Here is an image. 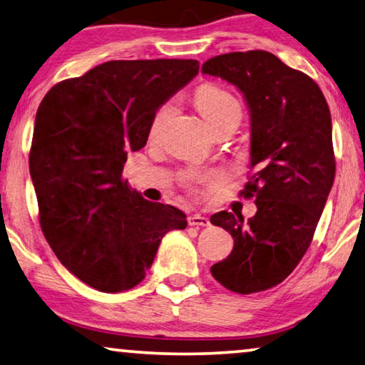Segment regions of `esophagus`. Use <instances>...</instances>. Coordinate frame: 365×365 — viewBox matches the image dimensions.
I'll return each instance as SVG.
<instances>
[{
	"instance_id": "esophagus-1",
	"label": "esophagus",
	"mask_w": 365,
	"mask_h": 365,
	"mask_svg": "<svg viewBox=\"0 0 365 365\" xmlns=\"http://www.w3.org/2000/svg\"><path fill=\"white\" fill-rule=\"evenodd\" d=\"M188 224L193 225V227H210L211 225L210 219L201 216V214H192V216H188Z\"/></svg>"
}]
</instances>
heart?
Wrapping results in <instances>:
<instances>
[{"mask_svg": "<svg viewBox=\"0 0 365 365\" xmlns=\"http://www.w3.org/2000/svg\"><path fill=\"white\" fill-rule=\"evenodd\" d=\"M195 102L198 106L200 112L203 113L207 123L214 130L216 126L225 123V121L240 118V103L232 92L227 91L222 86L217 84H203L200 86L195 92ZM172 103L167 102L162 106L154 115L151 133H155L165 120L167 113L170 112ZM185 182L188 185L203 183V185H214L219 182V175L216 172H201V173H188L185 175Z\"/></svg>", "mask_w": 365, "mask_h": 365, "instance_id": "heart-1", "label": "heart"}]
</instances>
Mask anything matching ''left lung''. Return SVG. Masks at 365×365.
Segmentation results:
<instances>
[{"label": "left lung", "mask_w": 365, "mask_h": 365, "mask_svg": "<svg viewBox=\"0 0 365 365\" xmlns=\"http://www.w3.org/2000/svg\"><path fill=\"white\" fill-rule=\"evenodd\" d=\"M201 71L237 86L250 107L252 167L239 195L257 203L248 221L227 211L211 216L234 239L232 253L211 273L232 292H262L284 281L309 250L333 187L329 108L314 79L269 51L217 55Z\"/></svg>", "instance_id": "8db88e82"}]
</instances>
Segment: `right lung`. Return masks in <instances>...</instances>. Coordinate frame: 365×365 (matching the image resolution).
<instances>
[{
  "instance_id": "obj_1",
  "label": "right lung",
  "mask_w": 365,
  "mask_h": 365,
  "mask_svg": "<svg viewBox=\"0 0 365 365\" xmlns=\"http://www.w3.org/2000/svg\"><path fill=\"white\" fill-rule=\"evenodd\" d=\"M198 69L196 60H113L40 102L29 153L40 227L61 264L97 291L140 284L162 237L187 227L180 210L144 200L121 172L158 108Z\"/></svg>"
}]
</instances>
